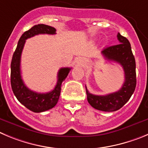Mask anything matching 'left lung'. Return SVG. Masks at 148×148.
<instances>
[{"mask_svg": "<svg viewBox=\"0 0 148 148\" xmlns=\"http://www.w3.org/2000/svg\"><path fill=\"white\" fill-rule=\"evenodd\" d=\"M118 39L120 44L105 48L101 55L106 60L117 62L122 66L125 74L122 88L117 92L105 96L91 94L86 88L88 103L101 111L114 112L120 110L130 99L136 88V62L130 43L120 34H118Z\"/></svg>", "mask_w": 148, "mask_h": 148, "instance_id": "left-lung-1", "label": "left lung"}]
</instances>
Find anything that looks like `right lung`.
Returning <instances> with one entry per match:
<instances>
[{"label": "right lung", "instance_id": "obj_1", "mask_svg": "<svg viewBox=\"0 0 148 148\" xmlns=\"http://www.w3.org/2000/svg\"><path fill=\"white\" fill-rule=\"evenodd\" d=\"M56 29L44 24L34 25L20 37L13 54L11 63V85L12 90L20 103L26 108L34 112H41L53 108L58 101L61 91L62 82L69 73L71 68H61L58 73V81L55 88L49 93H39L26 87L23 82L20 70L21 55L26 39L38 34H56Z\"/></svg>", "mask_w": 148, "mask_h": 148}]
</instances>
